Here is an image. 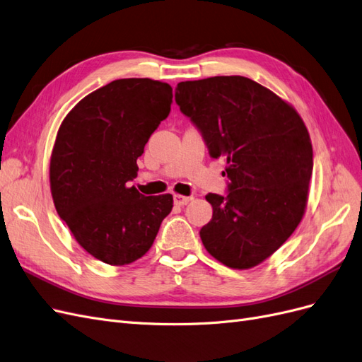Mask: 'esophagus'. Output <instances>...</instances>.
I'll use <instances>...</instances> for the list:
<instances>
[{
    "mask_svg": "<svg viewBox=\"0 0 362 362\" xmlns=\"http://www.w3.org/2000/svg\"><path fill=\"white\" fill-rule=\"evenodd\" d=\"M192 198H189V196H182V194H175L173 196V204L178 205V206H184L187 205L190 202Z\"/></svg>",
    "mask_w": 362,
    "mask_h": 362,
    "instance_id": "34e87169",
    "label": "esophagus"
}]
</instances>
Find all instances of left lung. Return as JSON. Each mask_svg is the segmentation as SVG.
I'll list each match as a JSON object with an SVG mask.
<instances>
[{
  "instance_id": "left-lung-1",
  "label": "left lung",
  "mask_w": 362,
  "mask_h": 362,
  "mask_svg": "<svg viewBox=\"0 0 362 362\" xmlns=\"http://www.w3.org/2000/svg\"><path fill=\"white\" fill-rule=\"evenodd\" d=\"M175 101L211 158L225 157L226 194H206L205 249L231 269L269 258L294 233L313 175L308 129L293 107L246 76L178 83Z\"/></svg>"
}]
</instances>
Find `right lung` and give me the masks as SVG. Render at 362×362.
<instances>
[{
    "mask_svg": "<svg viewBox=\"0 0 362 362\" xmlns=\"http://www.w3.org/2000/svg\"><path fill=\"white\" fill-rule=\"evenodd\" d=\"M170 104L168 83L115 80L76 104L59 129L49 166L54 205L80 246L107 264L144 257L172 211V194L129 187Z\"/></svg>",
    "mask_w": 362,
    "mask_h": 362,
    "instance_id": "right-lung-1",
    "label": "right lung"
}]
</instances>
